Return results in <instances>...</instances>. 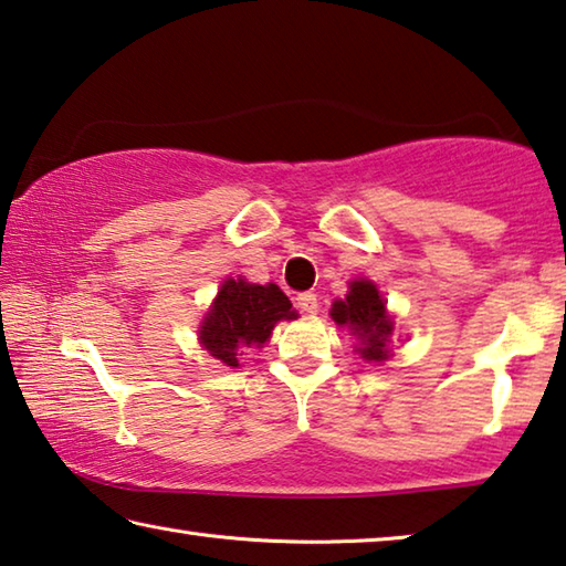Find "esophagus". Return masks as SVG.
<instances>
[{"instance_id":"obj_1","label":"esophagus","mask_w":566,"mask_h":566,"mask_svg":"<svg viewBox=\"0 0 566 566\" xmlns=\"http://www.w3.org/2000/svg\"><path fill=\"white\" fill-rule=\"evenodd\" d=\"M295 306H298L303 313H316L318 311V295L316 293H298V298H295Z\"/></svg>"}]
</instances>
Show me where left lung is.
Masks as SVG:
<instances>
[{"label": "left lung", "instance_id": "1", "mask_svg": "<svg viewBox=\"0 0 566 566\" xmlns=\"http://www.w3.org/2000/svg\"><path fill=\"white\" fill-rule=\"evenodd\" d=\"M349 295L344 301H334L332 318L338 326H349L359 338V352L364 359H387V342L392 334V321L387 316V306L381 301L377 285L369 281H354Z\"/></svg>", "mask_w": 566, "mask_h": 566}]
</instances>
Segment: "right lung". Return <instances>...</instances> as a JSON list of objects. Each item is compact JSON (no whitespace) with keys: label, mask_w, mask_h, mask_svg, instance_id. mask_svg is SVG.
<instances>
[{"label":"right lung","mask_w":566,"mask_h":566,"mask_svg":"<svg viewBox=\"0 0 566 566\" xmlns=\"http://www.w3.org/2000/svg\"><path fill=\"white\" fill-rule=\"evenodd\" d=\"M289 295L275 283L255 285L245 281H224L214 306L207 313L202 346L214 359L238 367V352L248 346H263L281 318H295Z\"/></svg>","instance_id":"right-lung-1"}]
</instances>
